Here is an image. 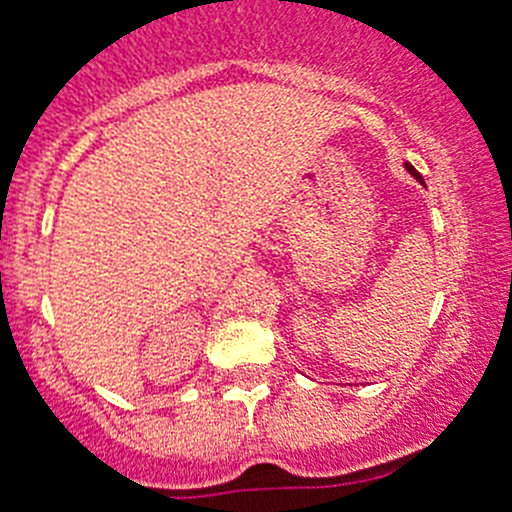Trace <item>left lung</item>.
Listing matches in <instances>:
<instances>
[{
  "instance_id": "left-lung-1",
  "label": "left lung",
  "mask_w": 512,
  "mask_h": 512,
  "mask_svg": "<svg viewBox=\"0 0 512 512\" xmlns=\"http://www.w3.org/2000/svg\"><path fill=\"white\" fill-rule=\"evenodd\" d=\"M404 166H407V171H409V174H412V176H414V179H419V181H422V174H419V171H417V169H414V166H412V164H404Z\"/></svg>"
}]
</instances>
